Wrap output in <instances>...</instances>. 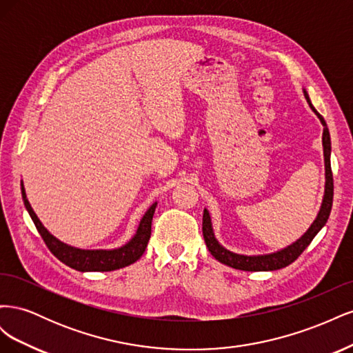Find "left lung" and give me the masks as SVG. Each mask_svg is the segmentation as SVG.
<instances>
[{
	"label": "left lung",
	"instance_id": "8db88e82",
	"mask_svg": "<svg viewBox=\"0 0 353 353\" xmlns=\"http://www.w3.org/2000/svg\"><path fill=\"white\" fill-rule=\"evenodd\" d=\"M305 92V99L307 100V104L311 105V109L315 112V114L319 117L321 121L324 131H323V145H324V159H325V194L323 200V206L321 210H319L316 219L314 223L306 231L305 236L302 239H299L296 243H293L288 248L272 253V254H263V256H243V254H236L232 252H228L227 249H223L222 245L216 241L215 236H213V230H212V222L209 212L205 209L203 212V237H205L206 245L210 252V254L219 261L221 263L231 266V268L241 270V271H275V270H281L285 268L287 265L293 263L299 256L303 253V250L307 248L314 237L318 234V231L321 230L325 222L330 216L331 206H333V194H334V184H333V172H331V163H330V152H331V143H330V132L327 123L324 121V117L319 114L315 108L312 105L311 100H309V95L306 91Z\"/></svg>",
	"mask_w": 353,
	"mask_h": 353
}]
</instances>
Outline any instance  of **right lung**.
Here are the masks:
<instances>
[{"label": "right lung", "instance_id": "obj_1", "mask_svg": "<svg viewBox=\"0 0 353 353\" xmlns=\"http://www.w3.org/2000/svg\"><path fill=\"white\" fill-rule=\"evenodd\" d=\"M22 197L32 221H34L38 232L41 234V237L47 244L50 252L54 254L60 262L70 266L73 270L82 271V272L83 271H114L140 259L152 236V221H153L154 209L157 205V203H153L152 208L145 212V215L140 222V227L137 230L135 237L126 245H123V248L114 249V250H81V249L70 248V245L59 241L56 237H52L44 227H42V223L37 218L35 212L32 210L29 201L26 199L23 184H22Z\"/></svg>", "mask_w": 353, "mask_h": 353}]
</instances>
